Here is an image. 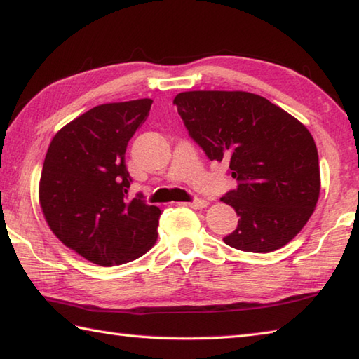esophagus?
Instances as JSON below:
<instances>
[{
	"label": "esophagus",
	"instance_id": "1",
	"mask_svg": "<svg viewBox=\"0 0 359 359\" xmlns=\"http://www.w3.org/2000/svg\"><path fill=\"white\" fill-rule=\"evenodd\" d=\"M187 206H191V208H194V210H200V208H205L206 205H208V202H206V200H200V198H197V200H192V202H189V203H186Z\"/></svg>",
	"mask_w": 359,
	"mask_h": 359
}]
</instances>
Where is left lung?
<instances>
[{
    "instance_id": "left-lung-1",
    "label": "left lung",
    "mask_w": 359,
    "mask_h": 359,
    "mask_svg": "<svg viewBox=\"0 0 359 359\" xmlns=\"http://www.w3.org/2000/svg\"><path fill=\"white\" fill-rule=\"evenodd\" d=\"M173 104L210 161L238 181L221 198L238 215L224 243L266 254L285 246L312 216L320 194L316 142L297 118L246 91H187Z\"/></svg>"
}]
</instances>
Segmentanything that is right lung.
I'll return each instance as SVG.
<instances>
[{"label":"right lung","mask_w":359,"mask_h":359,"mask_svg":"<svg viewBox=\"0 0 359 359\" xmlns=\"http://www.w3.org/2000/svg\"><path fill=\"white\" fill-rule=\"evenodd\" d=\"M153 100L104 104L53 137L43 161L39 200L56 238L100 266L123 265L156 243L161 210L142 192L129 197L126 148Z\"/></svg>","instance_id":"1"}]
</instances>
